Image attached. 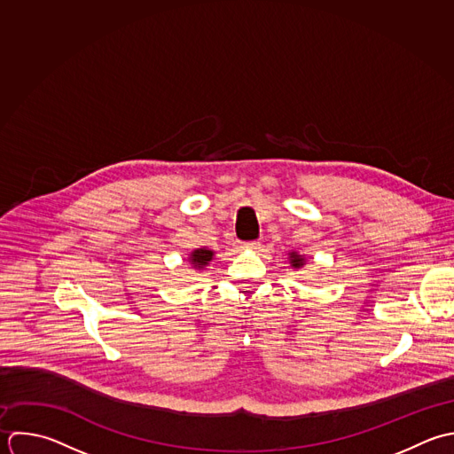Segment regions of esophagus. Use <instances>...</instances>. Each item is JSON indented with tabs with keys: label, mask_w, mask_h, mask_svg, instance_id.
<instances>
[{
	"label": "esophagus",
	"mask_w": 454,
	"mask_h": 454,
	"mask_svg": "<svg viewBox=\"0 0 454 454\" xmlns=\"http://www.w3.org/2000/svg\"><path fill=\"white\" fill-rule=\"evenodd\" d=\"M262 242L260 240H253V242H240V249H246V251H253V249H260Z\"/></svg>",
	"instance_id": "obj_1"
}]
</instances>
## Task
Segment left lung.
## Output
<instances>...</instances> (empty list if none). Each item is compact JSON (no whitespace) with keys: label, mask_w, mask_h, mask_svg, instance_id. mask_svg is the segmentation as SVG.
Wrapping results in <instances>:
<instances>
[{"label":"left lung","mask_w":454,"mask_h":454,"mask_svg":"<svg viewBox=\"0 0 454 454\" xmlns=\"http://www.w3.org/2000/svg\"><path fill=\"white\" fill-rule=\"evenodd\" d=\"M288 256H290V265H292L294 269H302V267L306 265V258H304L302 254L292 251V253H288Z\"/></svg>","instance_id":"left-lung-1"}]
</instances>
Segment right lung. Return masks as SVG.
<instances>
[{
	"label": "right lung",
	"instance_id": "right-lung-1",
	"mask_svg": "<svg viewBox=\"0 0 454 454\" xmlns=\"http://www.w3.org/2000/svg\"><path fill=\"white\" fill-rule=\"evenodd\" d=\"M214 258V251L207 249V247H200V249H194L191 254H189V262L194 269L201 270L203 267H207Z\"/></svg>",
	"mask_w": 454,
	"mask_h": 454
}]
</instances>
